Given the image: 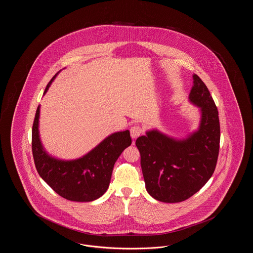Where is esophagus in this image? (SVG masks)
Wrapping results in <instances>:
<instances>
[{"instance_id":"obj_1","label":"esophagus","mask_w":253,"mask_h":253,"mask_svg":"<svg viewBox=\"0 0 253 253\" xmlns=\"http://www.w3.org/2000/svg\"><path fill=\"white\" fill-rule=\"evenodd\" d=\"M130 132H131V136L132 138H136L143 132V130L139 125H133L132 127H131Z\"/></svg>"}]
</instances>
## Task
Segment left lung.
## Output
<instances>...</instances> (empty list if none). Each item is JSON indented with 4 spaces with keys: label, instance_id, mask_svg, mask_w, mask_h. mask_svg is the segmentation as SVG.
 I'll list each match as a JSON object with an SVG mask.
<instances>
[{
    "label": "left lung",
    "instance_id": "obj_1",
    "mask_svg": "<svg viewBox=\"0 0 253 253\" xmlns=\"http://www.w3.org/2000/svg\"><path fill=\"white\" fill-rule=\"evenodd\" d=\"M190 100L202 112L199 130L175 140L157 130L139 136L135 145L148 193L165 203L185 201L211 177L219 155L220 123L216 105L203 81L193 75Z\"/></svg>",
    "mask_w": 253,
    "mask_h": 253
}]
</instances>
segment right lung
<instances>
[{
  "mask_svg": "<svg viewBox=\"0 0 253 253\" xmlns=\"http://www.w3.org/2000/svg\"><path fill=\"white\" fill-rule=\"evenodd\" d=\"M55 75L46 86L44 93ZM40 106L32 127V154L37 171L53 191L61 197L77 202L96 200L108 189L112 171L121 153L132 144L130 132H115L82 158L62 161L48 156L39 135Z\"/></svg>",
  "mask_w": 253,
  "mask_h": 253,
  "instance_id": "right-lung-1",
  "label": "right lung"
}]
</instances>
